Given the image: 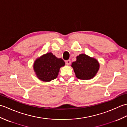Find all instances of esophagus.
<instances>
[{"label": "esophagus", "mask_w": 127, "mask_h": 127, "mask_svg": "<svg viewBox=\"0 0 127 127\" xmlns=\"http://www.w3.org/2000/svg\"><path fill=\"white\" fill-rule=\"evenodd\" d=\"M65 63H66V64L67 65H70V63H71L70 60V59H69V60L66 61H65Z\"/></svg>", "instance_id": "esophagus-1"}]
</instances>
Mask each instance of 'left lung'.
<instances>
[{
	"label": "left lung",
	"mask_w": 127,
	"mask_h": 127,
	"mask_svg": "<svg viewBox=\"0 0 127 127\" xmlns=\"http://www.w3.org/2000/svg\"><path fill=\"white\" fill-rule=\"evenodd\" d=\"M71 66L77 79L85 80L93 79L100 68L99 62L95 58L83 53L76 57V61L72 62Z\"/></svg>",
	"instance_id": "left-lung-1"
}]
</instances>
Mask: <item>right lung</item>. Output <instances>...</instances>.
I'll list each match as a JSON object with an SVG mask.
<instances>
[{
	"mask_svg": "<svg viewBox=\"0 0 127 127\" xmlns=\"http://www.w3.org/2000/svg\"><path fill=\"white\" fill-rule=\"evenodd\" d=\"M64 65L65 62L63 59L48 52L36 59L33 64V69L39 80L50 82L57 77L59 69Z\"/></svg>",
	"mask_w": 127,
	"mask_h": 127,
	"instance_id": "add662e5",
	"label": "right lung"
}]
</instances>
